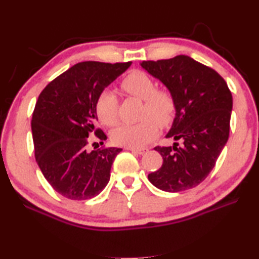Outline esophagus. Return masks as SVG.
Returning a JSON list of instances; mask_svg holds the SVG:
<instances>
[{
  "label": "esophagus",
  "mask_w": 259,
  "mask_h": 259,
  "mask_svg": "<svg viewBox=\"0 0 259 259\" xmlns=\"http://www.w3.org/2000/svg\"><path fill=\"white\" fill-rule=\"evenodd\" d=\"M126 149L128 150H131L133 153H136L138 155H144L145 153H147V148H131V147H126Z\"/></svg>",
  "instance_id": "esophagus-1"
}]
</instances>
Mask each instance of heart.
<instances>
[{
    "mask_svg": "<svg viewBox=\"0 0 259 259\" xmlns=\"http://www.w3.org/2000/svg\"><path fill=\"white\" fill-rule=\"evenodd\" d=\"M121 87L130 96L144 101L143 117L136 124L117 126L112 133V142L117 146L139 148L148 144L157 135V124L167 125L176 114L177 103L167 89H156V83L147 73L134 70L121 82ZM96 114L103 124L112 126L117 122L119 100L112 91H103L96 101Z\"/></svg>",
    "mask_w": 259,
    "mask_h": 259,
    "instance_id": "heart-1",
    "label": "heart"
}]
</instances>
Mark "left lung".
Segmentation results:
<instances>
[{
    "instance_id": "left-lung-1",
    "label": "left lung",
    "mask_w": 259,
    "mask_h": 259,
    "mask_svg": "<svg viewBox=\"0 0 259 259\" xmlns=\"http://www.w3.org/2000/svg\"><path fill=\"white\" fill-rule=\"evenodd\" d=\"M140 65L175 96L176 117L165 137L181 142L154 148L163 164L149 173L148 180L167 192L191 189L207 178L228 142L232 94L215 70L190 56L143 61Z\"/></svg>"
}]
</instances>
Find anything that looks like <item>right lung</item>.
Masks as SVG:
<instances>
[{
	"instance_id": "right-lung-1",
	"label": "right lung",
	"mask_w": 259,
	"mask_h": 259,
	"mask_svg": "<svg viewBox=\"0 0 259 259\" xmlns=\"http://www.w3.org/2000/svg\"><path fill=\"white\" fill-rule=\"evenodd\" d=\"M131 65L86 61L56 77L40 93L31 119L36 162L52 188L65 198L91 199L110 181L111 166L121 148L88 152V137L103 144L96 128V101L104 88Z\"/></svg>"
}]
</instances>
